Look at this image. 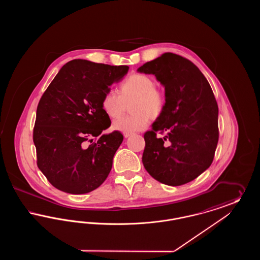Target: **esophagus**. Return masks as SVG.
I'll return each mask as SVG.
<instances>
[{
    "instance_id": "obj_1",
    "label": "esophagus",
    "mask_w": 260,
    "mask_h": 260,
    "mask_svg": "<svg viewBox=\"0 0 260 260\" xmlns=\"http://www.w3.org/2000/svg\"><path fill=\"white\" fill-rule=\"evenodd\" d=\"M133 134L132 133H124V136L125 138H127V137H129V136H132Z\"/></svg>"
}]
</instances>
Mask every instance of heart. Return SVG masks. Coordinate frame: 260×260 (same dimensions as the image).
Listing matches in <instances>:
<instances>
[{"label":"heart","mask_w":260,"mask_h":260,"mask_svg":"<svg viewBox=\"0 0 260 260\" xmlns=\"http://www.w3.org/2000/svg\"><path fill=\"white\" fill-rule=\"evenodd\" d=\"M128 102L132 114L116 120L113 127L124 133H135L146 128L150 118L158 119L161 116L167 98L150 76L136 73L128 76L119 85L118 93L114 90L105 91L100 104L110 119H117L124 113L125 103Z\"/></svg>","instance_id":"heart-1"}]
</instances>
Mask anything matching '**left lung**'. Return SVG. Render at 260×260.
I'll return each instance as SVG.
<instances>
[{
    "label": "left lung",
    "mask_w": 260,
    "mask_h": 260,
    "mask_svg": "<svg viewBox=\"0 0 260 260\" xmlns=\"http://www.w3.org/2000/svg\"><path fill=\"white\" fill-rule=\"evenodd\" d=\"M165 86V111L144 134L142 162L162 184H186L210 168L218 142V106L206 77L193 63L166 52L137 70Z\"/></svg>",
    "instance_id": "8db88e82"
}]
</instances>
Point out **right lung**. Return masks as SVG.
Segmentation results:
<instances>
[{"instance_id": "add662e5", "label": "right lung", "mask_w": 260, "mask_h": 260, "mask_svg": "<svg viewBox=\"0 0 260 260\" xmlns=\"http://www.w3.org/2000/svg\"><path fill=\"white\" fill-rule=\"evenodd\" d=\"M127 71L126 65L74 59L62 67L42 95L33 141L38 168L56 189L86 194L107 178L124 136L119 131L99 136L111 124L100 102Z\"/></svg>"}]
</instances>
